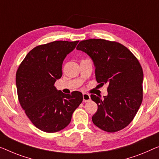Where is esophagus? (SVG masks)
<instances>
[{
	"label": "esophagus",
	"instance_id": "esophagus-1",
	"mask_svg": "<svg viewBox=\"0 0 159 159\" xmlns=\"http://www.w3.org/2000/svg\"><path fill=\"white\" fill-rule=\"evenodd\" d=\"M90 100H91V96H90V95L87 93H83V101H84V103L89 102Z\"/></svg>",
	"mask_w": 159,
	"mask_h": 159
}]
</instances>
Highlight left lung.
Instances as JSON below:
<instances>
[{"mask_svg": "<svg viewBox=\"0 0 159 159\" xmlns=\"http://www.w3.org/2000/svg\"><path fill=\"white\" fill-rule=\"evenodd\" d=\"M76 49L92 59L97 82L108 85V95L103 98L91 95L98 105L93 123L110 133L124 129L134 119L143 99V73L138 59L122 44L103 39L82 41Z\"/></svg>", "mask_w": 159, "mask_h": 159, "instance_id": "8db88e82", "label": "left lung"}]
</instances>
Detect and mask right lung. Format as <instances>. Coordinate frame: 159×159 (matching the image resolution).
Wrapping results in <instances>:
<instances>
[{
  "label": "right lung",
  "mask_w": 159,
  "mask_h": 159,
  "mask_svg": "<svg viewBox=\"0 0 159 159\" xmlns=\"http://www.w3.org/2000/svg\"><path fill=\"white\" fill-rule=\"evenodd\" d=\"M79 41H56L33 48L19 66L16 83L25 114L41 131L55 133L67 126L83 101L79 91L65 94L54 86L62 76V65Z\"/></svg>",
  "instance_id": "right-lung-1"
}]
</instances>
